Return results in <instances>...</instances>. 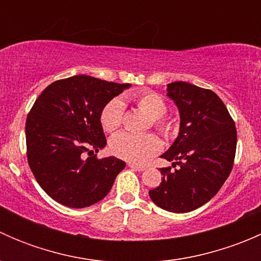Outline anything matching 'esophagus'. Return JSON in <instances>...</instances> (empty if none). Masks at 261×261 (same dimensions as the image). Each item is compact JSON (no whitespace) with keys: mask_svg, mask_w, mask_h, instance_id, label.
<instances>
[{"mask_svg":"<svg viewBox=\"0 0 261 261\" xmlns=\"http://www.w3.org/2000/svg\"><path fill=\"white\" fill-rule=\"evenodd\" d=\"M128 167L134 170H138V172H143V170H145V167H143V165L133 164V163H128Z\"/></svg>","mask_w":261,"mask_h":261,"instance_id":"obj_1","label":"esophagus"}]
</instances>
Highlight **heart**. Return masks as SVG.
Masks as SVG:
<instances>
[{
	"label": "heart",
	"instance_id": "1",
	"mask_svg": "<svg viewBox=\"0 0 261 261\" xmlns=\"http://www.w3.org/2000/svg\"><path fill=\"white\" fill-rule=\"evenodd\" d=\"M135 101L139 109L145 112L150 118H152V123L160 133L164 134L165 136L172 135L174 131V125L172 121L164 118L168 107L159 94L154 92H143L136 96ZM123 111H125V105L122 99H111L103 107L99 116L103 130L107 133H114L117 130L122 123ZM162 140L154 134L136 135L130 133H120L110 140V150L115 156L136 164L145 163L152 155L158 154L162 150Z\"/></svg>",
	"mask_w": 261,
	"mask_h": 261
}]
</instances>
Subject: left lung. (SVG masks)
<instances>
[{
    "instance_id": "obj_1",
    "label": "left lung",
    "mask_w": 261,
    "mask_h": 261,
    "mask_svg": "<svg viewBox=\"0 0 261 261\" xmlns=\"http://www.w3.org/2000/svg\"><path fill=\"white\" fill-rule=\"evenodd\" d=\"M168 97L179 110L180 128L162 158L178 169L162 168V183L149 196L165 211L186 213L207 203L228 178L238 133L225 103L211 89L173 82Z\"/></svg>"
}]
</instances>
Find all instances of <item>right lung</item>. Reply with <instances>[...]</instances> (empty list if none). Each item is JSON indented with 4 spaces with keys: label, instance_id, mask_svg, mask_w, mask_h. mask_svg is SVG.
<instances>
[{
    "label": "right lung",
    "instance_id": "add662e5",
    "mask_svg": "<svg viewBox=\"0 0 261 261\" xmlns=\"http://www.w3.org/2000/svg\"><path fill=\"white\" fill-rule=\"evenodd\" d=\"M128 87L81 74L53 82L36 98L26 118L28 162L58 203L72 208L97 203L126 167L117 158L98 159L93 152L106 145L101 111Z\"/></svg>",
    "mask_w": 261,
    "mask_h": 261
}]
</instances>
